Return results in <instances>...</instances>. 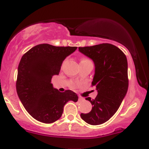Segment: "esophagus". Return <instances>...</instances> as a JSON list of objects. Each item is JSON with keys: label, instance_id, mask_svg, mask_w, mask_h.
I'll return each mask as SVG.
<instances>
[{"label": "esophagus", "instance_id": "obj_1", "mask_svg": "<svg viewBox=\"0 0 149 149\" xmlns=\"http://www.w3.org/2000/svg\"><path fill=\"white\" fill-rule=\"evenodd\" d=\"M79 100H83V98L82 97H79Z\"/></svg>", "mask_w": 149, "mask_h": 149}]
</instances>
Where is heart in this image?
Here are the masks:
<instances>
[{
  "instance_id": "b5f03b06",
  "label": "heart",
  "mask_w": 149,
  "mask_h": 149,
  "mask_svg": "<svg viewBox=\"0 0 149 149\" xmlns=\"http://www.w3.org/2000/svg\"><path fill=\"white\" fill-rule=\"evenodd\" d=\"M84 60H87V59H85V58H83V59H82V61H84Z\"/></svg>"
}]
</instances>
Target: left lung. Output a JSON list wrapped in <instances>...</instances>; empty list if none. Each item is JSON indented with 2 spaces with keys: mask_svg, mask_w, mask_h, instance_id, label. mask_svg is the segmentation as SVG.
Here are the masks:
<instances>
[{
  "mask_svg": "<svg viewBox=\"0 0 149 149\" xmlns=\"http://www.w3.org/2000/svg\"><path fill=\"white\" fill-rule=\"evenodd\" d=\"M79 51L94 62L92 85L97 90L95 99L85 98L91 103V110L80 116L89 125H101L117 112L127 92V58L120 49L109 43L79 47Z\"/></svg>",
  "mask_w": 149,
  "mask_h": 149,
  "instance_id": "left-lung-1",
  "label": "left lung"
}]
</instances>
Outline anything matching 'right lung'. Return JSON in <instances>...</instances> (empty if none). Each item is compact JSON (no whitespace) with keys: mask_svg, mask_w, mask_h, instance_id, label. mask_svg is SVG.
Here are the masks:
<instances>
[{"mask_svg":"<svg viewBox=\"0 0 149 149\" xmlns=\"http://www.w3.org/2000/svg\"><path fill=\"white\" fill-rule=\"evenodd\" d=\"M76 49L43 43L31 48L22 57L16 91L24 109L37 121L55 122L61 117L67 102L78 100L75 92L70 90L60 92L51 83L52 76L59 74L64 59Z\"/></svg>","mask_w":149,"mask_h":149,"instance_id":"obj_1","label":"right lung"}]
</instances>
